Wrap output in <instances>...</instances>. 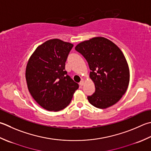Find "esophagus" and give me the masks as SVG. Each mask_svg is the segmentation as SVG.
I'll return each mask as SVG.
<instances>
[{
	"label": "esophagus",
	"instance_id": "obj_1",
	"mask_svg": "<svg viewBox=\"0 0 151 151\" xmlns=\"http://www.w3.org/2000/svg\"><path fill=\"white\" fill-rule=\"evenodd\" d=\"M79 84L81 85V86H83V85L84 84V80H82V81H81V82H80Z\"/></svg>",
	"mask_w": 151,
	"mask_h": 151
}]
</instances>
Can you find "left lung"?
Returning a JSON list of instances; mask_svg holds the SVG:
<instances>
[{
    "label": "left lung",
    "instance_id": "left-lung-1",
    "mask_svg": "<svg viewBox=\"0 0 151 151\" xmlns=\"http://www.w3.org/2000/svg\"><path fill=\"white\" fill-rule=\"evenodd\" d=\"M89 65L90 78L96 91L88 96L90 104L107 109L116 103L128 89L129 69L126 59L119 47L105 37H97L75 46Z\"/></svg>",
    "mask_w": 151,
    "mask_h": 151
}]
</instances>
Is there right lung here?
<instances>
[{"label": "right lung", "mask_w": 151, "mask_h": 151, "mask_svg": "<svg viewBox=\"0 0 151 151\" xmlns=\"http://www.w3.org/2000/svg\"><path fill=\"white\" fill-rule=\"evenodd\" d=\"M73 44L54 38L38 46L29 58L25 78L29 93L50 111L69 105L78 84L67 75L65 61Z\"/></svg>", "instance_id": "right-lung-1"}]
</instances>
